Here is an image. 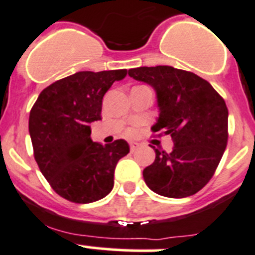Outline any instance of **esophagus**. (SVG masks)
<instances>
[{"label":"esophagus","mask_w":255,"mask_h":255,"mask_svg":"<svg viewBox=\"0 0 255 255\" xmlns=\"http://www.w3.org/2000/svg\"><path fill=\"white\" fill-rule=\"evenodd\" d=\"M138 147H139V143H137V142H132V143L129 144L130 152H134L135 149H138Z\"/></svg>","instance_id":"obj_1"}]
</instances>
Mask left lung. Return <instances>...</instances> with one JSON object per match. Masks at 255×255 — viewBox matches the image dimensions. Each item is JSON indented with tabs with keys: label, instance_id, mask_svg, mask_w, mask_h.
<instances>
[{
	"label": "left lung",
	"instance_id": "left-lung-1",
	"mask_svg": "<svg viewBox=\"0 0 255 255\" xmlns=\"http://www.w3.org/2000/svg\"><path fill=\"white\" fill-rule=\"evenodd\" d=\"M129 77L153 87L160 117L152 127L172 138V151L154 148L143 170L147 186L172 199L191 196L213 177L228 144V108L209 82L172 66L130 69ZM152 147V146H151Z\"/></svg>",
	"mask_w": 255,
	"mask_h": 255
}]
</instances>
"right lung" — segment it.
Returning <instances> with one entry per match:
<instances>
[{
    "instance_id": "obj_1",
    "label": "right lung",
    "mask_w": 255,
    "mask_h": 255,
    "mask_svg": "<svg viewBox=\"0 0 255 255\" xmlns=\"http://www.w3.org/2000/svg\"><path fill=\"white\" fill-rule=\"evenodd\" d=\"M126 75L127 69L79 71L45 88L31 108L35 161L52 190L71 203L107 196L117 162L129 152L123 139L101 144L90 138V123L102 120L104 94Z\"/></svg>"
}]
</instances>
